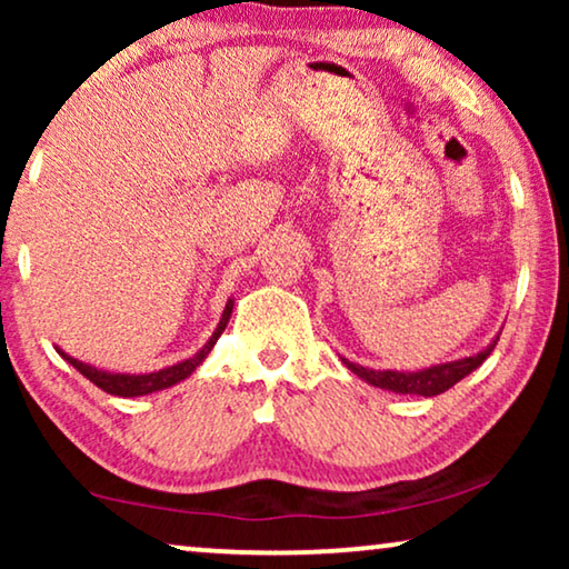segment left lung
Instances as JSON below:
<instances>
[{"label": "left lung", "mask_w": 569, "mask_h": 569, "mask_svg": "<svg viewBox=\"0 0 569 569\" xmlns=\"http://www.w3.org/2000/svg\"><path fill=\"white\" fill-rule=\"evenodd\" d=\"M500 337H497L492 345H489L485 352L473 355V357H463V360L456 362H446V365H432V368L419 370V372H396V370H370L362 368V365H355L345 360V365L355 376H360L362 380H368L370 386L376 388H386V391L393 393H417V396H438L448 388H453L458 380L469 376L479 368L481 362L492 355V349Z\"/></svg>", "instance_id": "left-lung-1"}]
</instances>
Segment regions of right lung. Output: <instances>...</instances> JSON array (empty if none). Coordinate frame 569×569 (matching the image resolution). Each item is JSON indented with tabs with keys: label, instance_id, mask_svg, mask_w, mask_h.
<instances>
[{
	"label": "right lung",
	"instance_id": "obj_1",
	"mask_svg": "<svg viewBox=\"0 0 569 569\" xmlns=\"http://www.w3.org/2000/svg\"><path fill=\"white\" fill-rule=\"evenodd\" d=\"M230 313H232V300L228 302V306H224L222 318H220V323H217L212 339H209L207 345L201 347L199 352L191 357V360L170 365V368L158 370V372H144V376H123V372H106V370L92 368V365H84L80 360H74V357L64 355V352H61V349H57V352L64 357L69 365H74V368L80 370L82 376L90 380V383H96L100 391H106V393H111V396H123V399H131V396H147V393H152V391H162V388H170V386L181 383L183 378H189L191 372L197 370L201 362H204V357L212 352V347L217 345V339H220V333L224 331V326H228V321H230Z\"/></svg>",
	"mask_w": 569,
	"mask_h": 569
}]
</instances>
